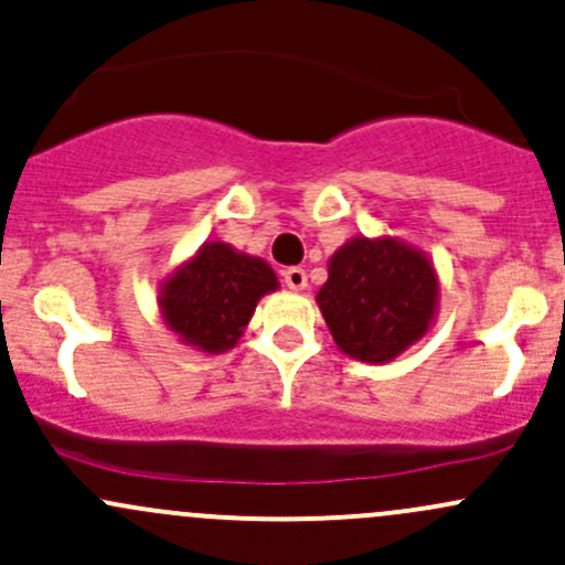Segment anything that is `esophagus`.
<instances>
[{
    "mask_svg": "<svg viewBox=\"0 0 565 565\" xmlns=\"http://www.w3.org/2000/svg\"><path fill=\"white\" fill-rule=\"evenodd\" d=\"M282 280L290 290H305L307 288V271L301 266H290V269L282 271Z\"/></svg>",
    "mask_w": 565,
    "mask_h": 565,
    "instance_id": "obj_1",
    "label": "esophagus"
}]
</instances>
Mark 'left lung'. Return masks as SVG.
Instances as JSON below:
<instances>
[{"mask_svg": "<svg viewBox=\"0 0 565 565\" xmlns=\"http://www.w3.org/2000/svg\"><path fill=\"white\" fill-rule=\"evenodd\" d=\"M315 299L337 348L377 366L430 331L439 275L426 253L396 236H353L329 258V280Z\"/></svg>", "mask_w": 565, "mask_h": 565, "instance_id": "1", "label": "left lung"}]
</instances>
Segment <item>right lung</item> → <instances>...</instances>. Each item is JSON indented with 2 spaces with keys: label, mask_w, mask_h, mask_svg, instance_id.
<instances>
[{
  "label": "right lung",
  "mask_w": 565,
  "mask_h": 565,
  "mask_svg": "<svg viewBox=\"0 0 565 565\" xmlns=\"http://www.w3.org/2000/svg\"><path fill=\"white\" fill-rule=\"evenodd\" d=\"M277 288L275 269L264 258L212 239L163 277L159 309L180 342L217 355L239 342L260 296Z\"/></svg>",
  "instance_id": "obj_1"
}]
</instances>
